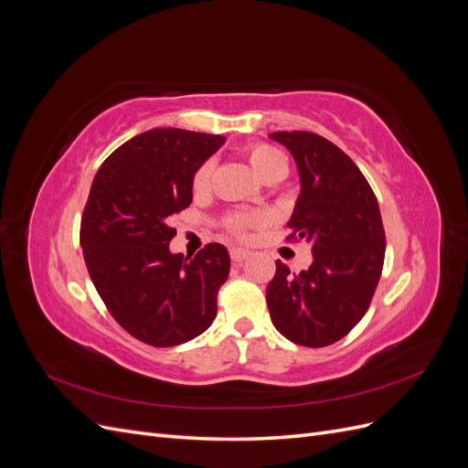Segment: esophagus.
<instances>
[{
    "label": "esophagus",
    "mask_w": 468,
    "mask_h": 468,
    "mask_svg": "<svg viewBox=\"0 0 468 468\" xmlns=\"http://www.w3.org/2000/svg\"><path fill=\"white\" fill-rule=\"evenodd\" d=\"M248 256H250V250H244V248H232V250H230V258H232V261H236V263L244 261Z\"/></svg>",
    "instance_id": "esophagus-1"
}]
</instances>
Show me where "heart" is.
Returning a JSON list of instances; mask_svg holds the SVG:
<instances>
[{"label":"heart","mask_w":468,"mask_h":468,"mask_svg":"<svg viewBox=\"0 0 468 468\" xmlns=\"http://www.w3.org/2000/svg\"><path fill=\"white\" fill-rule=\"evenodd\" d=\"M246 155H248V162H250L251 169L261 179L269 174L277 172V169H282V172H285V167H287V162H285V158H282V154L267 144L250 146L246 150ZM210 169H212V165L208 162L197 169V174L193 177V189L197 193L205 191L208 187ZM260 222H261V217H258V215H234L229 222H226V226H229L234 234H244L248 229H251V226H256Z\"/></svg>","instance_id":"b5f03b06"}]
</instances>
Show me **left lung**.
I'll list each match as a JSON object with an SVG mask.
<instances>
[{
  "mask_svg": "<svg viewBox=\"0 0 468 468\" xmlns=\"http://www.w3.org/2000/svg\"><path fill=\"white\" fill-rule=\"evenodd\" d=\"M269 138L299 169L301 195L287 229L313 250V263L299 275L277 261L269 314L292 344L324 347L356 328L371 304L387 248L378 203L361 169L330 140L304 131Z\"/></svg>",
  "mask_w": 468,
  "mask_h": 468,
  "instance_id": "1",
  "label": "left lung"
}]
</instances>
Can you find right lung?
<instances>
[{"label": "right lung", "mask_w": 468, "mask_h": 468, "mask_svg": "<svg viewBox=\"0 0 468 468\" xmlns=\"http://www.w3.org/2000/svg\"><path fill=\"white\" fill-rule=\"evenodd\" d=\"M226 138L152 129L112 152L93 177L80 244L90 277L122 328L154 347L201 335L230 273L222 244L195 258L169 250V217L193 201V177Z\"/></svg>", "instance_id": "1"}]
</instances>
